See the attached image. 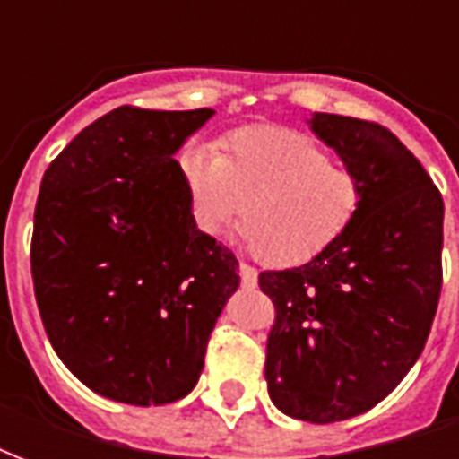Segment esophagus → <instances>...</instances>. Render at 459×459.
I'll return each instance as SVG.
<instances>
[{
  "mask_svg": "<svg viewBox=\"0 0 459 459\" xmlns=\"http://www.w3.org/2000/svg\"><path fill=\"white\" fill-rule=\"evenodd\" d=\"M238 275L243 288H255V285H258V270L253 268V265H248V263H240Z\"/></svg>",
  "mask_w": 459,
  "mask_h": 459,
  "instance_id": "obj_1",
  "label": "esophagus"
}]
</instances>
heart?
<instances>
[{
    "instance_id": "obj_1",
    "label": "heart",
    "mask_w": 459,
    "mask_h": 459,
    "mask_svg": "<svg viewBox=\"0 0 459 459\" xmlns=\"http://www.w3.org/2000/svg\"><path fill=\"white\" fill-rule=\"evenodd\" d=\"M191 221L219 236L243 209L240 240L270 265H302L337 243L361 211L364 184L307 134L250 125L177 157Z\"/></svg>"
}]
</instances>
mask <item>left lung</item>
Masks as SVG:
<instances>
[{"instance_id": "8db88e82", "label": "left lung", "mask_w": 459, "mask_h": 459, "mask_svg": "<svg viewBox=\"0 0 459 459\" xmlns=\"http://www.w3.org/2000/svg\"><path fill=\"white\" fill-rule=\"evenodd\" d=\"M319 140L364 184L351 229L290 270H263L275 305L265 378L290 418L337 423L366 413L423 351L443 290V196L413 152L378 122L315 113Z\"/></svg>"}]
</instances>
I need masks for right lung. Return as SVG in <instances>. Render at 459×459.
<instances>
[{
	"instance_id": "right-lung-1",
	"label": "right lung",
	"mask_w": 459,
	"mask_h": 459,
	"mask_svg": "<svg viewBox=\"0 0 459 459\" xmlns=\"http://www.w3.org/2000/svg\"><path fill=\"white\" fill-rule=\"evenodd\" d=\"M213 110L117 108L46 169L31 275L48 342L91 391L174 403L196 385L238 260L191 221L174 152Z\"/></svg>"
}]
</instances>
